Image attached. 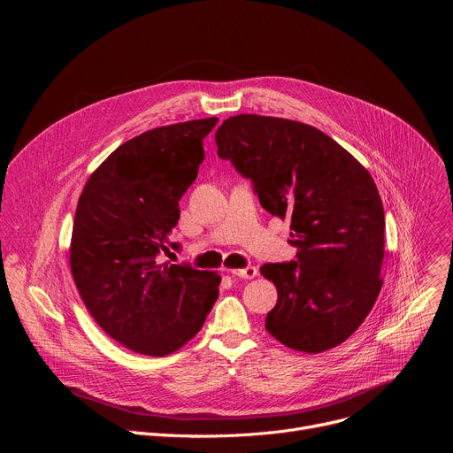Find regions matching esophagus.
<instances>
[{"instance_id": "1", "label": "esophagus", "mask_w": 453, "mask_h": 453, "mask_svg": "<svg viewBox=\"0 0 453 453\" xmlns=\"http://www.w3.org/2000/svg\"><path fill=\"white\" fill-rule=\"evenodd\" d=\"M227 273H231L233 276L243 278V280H252L257 274V269L254 265H247L245 269H227Z\"/></svg>"}]
</instances>
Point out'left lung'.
<instances>
[{"label": "left lung", "mask_w": 453, "mask_h": 453, "mask_svg": "<svg viewBox=\"0 0 453 453\" xmlns=\"http://www.w3.org/2000/svg\"><path fill=\"white\" fill-rule=\"evenodd\" d=\"M219 157L252 180L265 211L290 219L296 260L265 264L278 288L267 332L290 349L342 344L371 311L383 280V206L369 172L319 128L238 114L215 133Z\"/></svg>", "instance_id": "8db88e82"}]
</instances>
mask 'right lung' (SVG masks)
<instances>
[{"label": "right lung", "instance_id": "obj_1", "mask_svg": "<svg viewBox=\"0 0 453 453\" xmlns=\"http://www.w3.org/2000/svg\"><path fill=\"white\" fill-rule=\"evenodd\" d=\"M217 121L173 123L125 142L91 173L79 199L70 247L75 285L98 326L140 355L182 348L219 297L217 273L157 260Z\"/></svg>", "mask_w": 453, "mask_h": 453}]
</instances>
